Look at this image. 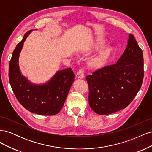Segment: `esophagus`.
Here are the masks:
<instances>
[{
  "label": "esophagus",
  "instance_id": "esophagus-1",
  "mask_svg": "<svg viewBox=\"0 0 152 152\" xmlns=\"http://www.w3.org/2000/svg\"><path fill=\"white\" fill-rule=\"evenodd\" d=\"M76 77L77 78V79H84V73L83 69H80L79 72L77 73Z\"/></svg>",
  "mask_w": 152,
  "mask_h": 152
}]
</instances>
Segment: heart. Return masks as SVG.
<instances>
[{"label": "heart", "instance_id": "heart-1", "mask_svg": "<svg viewBox=\"0 0 152 152\" xmlns=\"http://www.w3.org/2000/svg\"><path fill=\"white\" fill-rule=\"evenodd\" d=\"M105 43V40L96 41V42L91 44L87 48V50L88 51H91V50L98 48L100 45H102ZM113 51V48L112 45H107V46L103 47L97 53L87 59L86 62L87 68L92 70H98L102 68L106 65L110 58L111 57Z\"/></svg>", "mask_w": 152, "mask_h": 152}]
</instances>
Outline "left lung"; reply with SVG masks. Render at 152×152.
I'll return each instance as SVG.
<instances>
[{
    "mask_svg": "<svg viewBox=\"0 0 152 152\" xmlns=\"http://www.w3.org/2000/svg\"><path fill=\"white\" fill-rule=\"evenodd\" d=\"M143 76L142 51L129 34L127 48L116 63L86 77L90 107L99 115L126 108L140 91Z\"/></svg>",
    "mask_w": 152,
    "mask_h": 152,
    "instance_id": "8db88e82",
    "label": "left lung"
}]
</instances>
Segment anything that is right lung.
Returning <instances> with one entry per match:
<instances>
[{
	"instance_id": "obj_1",
	"label": "right lung",
	"mask_w": 152,
	"mask_h": 152,
	"mask_svg": "<svg viewBox=\"0 0 152 152\" xmlns=\"http://www.w3.org/2000/svg\"><path fill=\"white\" fill-rule=\"evenodd\" d=\"M30 30L25 34L12 54L9 66V80L14 94L20 103L28 111L42 115H54L61 110L75 75L72 68L58 71L49 81L42 84L31 83L23 75L19 58Z\"/></svg>"
}]
</instances>
